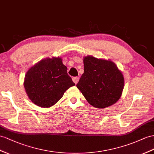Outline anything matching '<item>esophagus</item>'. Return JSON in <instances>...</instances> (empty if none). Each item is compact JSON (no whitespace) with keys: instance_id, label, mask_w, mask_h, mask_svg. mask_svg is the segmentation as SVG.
<instances>
[{"instance_id":"obj_1","label":"esophagus","mask_w":154,"mask_h":154,"mask_svg":"<svg viewBox=\"0 0 154 154\" xmlns=\"http://www.w3.org/2000/svg\"><path fill=\"white\" fill-rule=\"evenodd\" d=\"M73 81L75 82V84H77V82H79V77H73Z\"/></svg>"}]
</instances>
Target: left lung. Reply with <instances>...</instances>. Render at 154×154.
<instances>
[{
    "label": "left lung",
    "instance_id": "1",
    "mask_svg": "<svg viewBox=\"0 0 154 154\" xmlns=\"http://www.w3.org/2000/svg\"><path fill=\"white\" fill-rule=\"evenodd\" d=\"M84 73L77 88L93 107L104 109L116 103L124 86L121 71L112 61L86 56L83 58Z\"/></svg>",
    "mask_w": 154,
    "mask_h": 154
}]
</instances>
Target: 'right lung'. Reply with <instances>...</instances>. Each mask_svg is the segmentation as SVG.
<instances>
[{"label": "right lung", "instance_id": "obj_1", "mask_svg": "<svg viewBox=\"0 0 154 154\" xmlns=\"http://www.w3.org/2000/svg\"><path fill=\"white\" fill-rule=\"evenodd\" d=\"M67 67L60 57L47 58L29 68L25 75L24 87L27 96L39 107H52L64 92L75 86Z\"/></svg>", "mask_w": 154, "mask_h": 154}]
</instances>
